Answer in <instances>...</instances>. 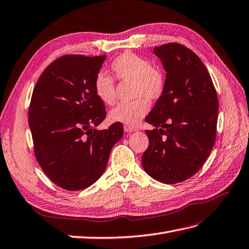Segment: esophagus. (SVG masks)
Returning a JSON list of instances; mask_svg holds the SVG:
<instances>
[{
  "label": "esophagus",
  "mask_w": 249,
  "mask_h": 249,
  "mask_svg": "<svg viewBox=\"0 0 249 249\" xmlns=\"http://www.w3.org/2000/svg\"><path fill=\"white\" fill-rule=\"evenodd\" d=\"M124 130H125V132H134V131H136L137 129L135 128V127H130V126H124Z\"/></svg>",
  "instance_id": "obj_1"
}]
</instances>
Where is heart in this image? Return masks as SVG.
Here are the masks:
<instances>
[{"mask_svg":"<svg viewBox=\"0 0 249 249\" xmlns=\"http://www.w3.org/2000/svg\"><path fill=\"white\" fill-rule=\"evenodd\" d=\"M111 70L121 82H132V96L137 100L120 104L113 108L109 118L114 123L134 127L149 110V101H156L162 95L165 87L163 74L151 66L148 60L134 53L126 52L111 63ZM94 92L105 105L115 102V87L113 79L106 73H98L94 79Z\"/></svg>","mask_w":249,"mask_h":249,"instance_id":"heart-1","label":"heart"}]
</instances>
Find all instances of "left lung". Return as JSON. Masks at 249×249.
Returning <instances> with one entry per match:
<instances>
[{
  "label": "left lung",
  "instance_id": "left-lung-1",
  "mask_svg": "<svg viewBox=\"0 0 249 249\" xmlns=\"http://www.w3.org/2000/svg\"><path fill=\"white\" fill-rule=\"evenodd\" d=\"M165 87L145 118L149 144L142 166L155 180L178 183L192 177L214 145L218 100L210 74L194 52L179 43L156 46Z\"/></svg>",
  "mask_w": 249,
  "mask_h": 249
}]
</instances>
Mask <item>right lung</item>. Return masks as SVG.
Returning <instances> with one entry per match:
<instances>
[{
	"instance_id": "1",
	"label": "right lung",
	"mask_w": 249,
	"mask_h": 249,
	"mask_svg": "<svg viewBox=\"0 0 249 249\" xmlns=\"http://www.w3.org/2000/svg\"><path fill=\"white\" fill-rule=\"evenodd\" d=\"M106 55H66L45 69L33 91L28 124L35 155L52 181L68 191L84 190L100 178L123 125L95 127L106 118L94 79Z\"/></svg>"
}]
</instances>
